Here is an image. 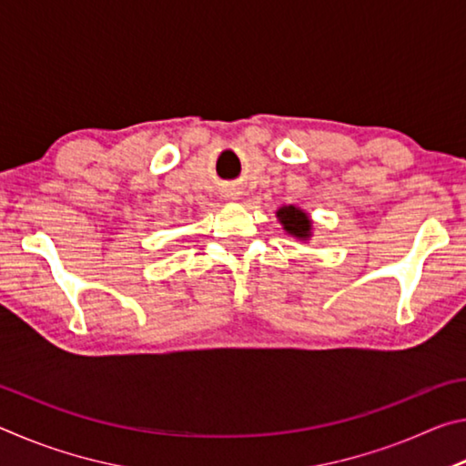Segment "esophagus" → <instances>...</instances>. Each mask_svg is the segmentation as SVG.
Listing matches in <instances>:
<instances>
[{"instance_id": "1", "label": "esophagus", "mask_w": 466, "mask_h": 466, "mask_svg": "<svg viewBox=\"0 0 466 466\" xmlns=\"http://www.w3.org/2000/svg\"><path fill=\"white\" fill-rule=\"evenodd\" d=\"M228 199H238V191H228Z\"/></svg>"}]
</instances>
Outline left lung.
Segmentation results:
<instances>
[{
    "instance_id": "left-lung-1",
    "label": "left lung",
    "mask_w": 466,
    "mask_h": 466,
    "mask_svg": "<svg viewBox=\"0 0 466 466\" xmlns=\"http://www.w3.org/2000/svg\"><path fill=\"white\" fill-rule=\"evenodd\" d=\"M275 216H278V222L286 230V234L294 236L296 240L306 242L312 238V219L302 208H298V205H281L275 211Z\"/></svg>"
}]
</instances>
